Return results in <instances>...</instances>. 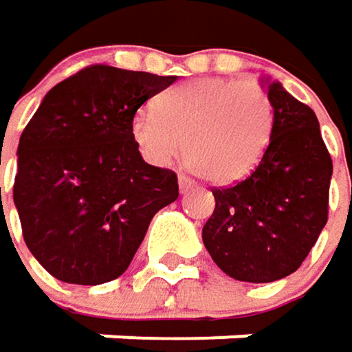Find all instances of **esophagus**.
<instances>
[{
  "label": "esophagus",
  "instance_id": "esophagus-1",
  "mask_svg": "<svg viewBox=\"0 0 352 352\" xmlns=\"http://www.w3.org/2000/svg\"><path fill=\"white\" fill-rule=\"evenodd\" d=\"M178 186H180V192L186 195V192L195 186V182H192L190 178H186V176H178Z\"/></svg>",
  "mask_w": 352,
  "mask_h": 352
}]
</instances>
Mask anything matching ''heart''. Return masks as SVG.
Returning <instances> with one entry per match:
<instances>
[{
  "mask_svg": "<svg viewBox=\"0 0 352 352\" xmlns=\"http://www.w3.org/2000/svg\"><path fill=\"white\" fill-rule=\"evenodd\" d=\"M270 122V104L258 86L201 78L160 94L153 112H137L131 139L151 166H170L184 149L203 178L232 184L261 162Z\"/></svg>",
  "mask_w": 352,
  "mask_h": 352,
  "instance_id": "b5f03b06",
  "label": "heart"
}]
</instances>
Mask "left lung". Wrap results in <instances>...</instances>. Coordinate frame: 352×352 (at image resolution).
Masks as SVG:
<instances>
[{"label":"left lung","mask_w":352,"mask_h":352,"mask_svg":"<svg viewBox=\"0 0 352 352\" xmlns=\"http://www.w3.org/2000/svg\"><path fill=\"white\" fill-rule=\"evenodd\" d=\"M272 108L268 145L256 170L215 188L203 244L228 276L272 283L295 272L328 221L332 160L316 112L280 82L261 78Z\"/></svg>","instance_id":"left-lung-1"}]
</instances>
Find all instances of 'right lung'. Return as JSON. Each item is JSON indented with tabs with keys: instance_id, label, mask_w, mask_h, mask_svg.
Instances as JSON below:
<instances>
[{
	"instance_id": "right-lung-1",
	"label": "right lung",
	"mask_w": 352,
	"mask_h": 352,
	"mask_svg": "<svg viewBox=\"0 0 352 352\" xmlns=\"http://www.w3.org/2000/svg\"><path fill=\"white\" fill-rule=\"evenodd\" d=\"M176 76L91 65L47 91L18 143L14 205L32 256L63 283L120 276L153 215L178 199L172 170L143 162L131 120Z\"/></svg>"
}]
</instances>
